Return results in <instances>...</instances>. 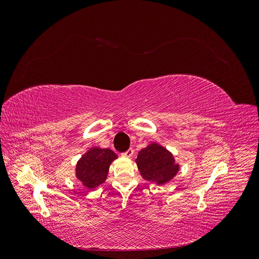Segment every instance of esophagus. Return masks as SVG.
<instances>
[{
  "instance_id": "obj_1",
  "label": "esophagus",
  "mask_w": 259,
  "mask_h": 259,
  "mask_svg": "<svg viewBox=\"0 0 259 259\" xmlns=\"http://www.w3.org/2000/svg\"><path fill=\"white\" fill-rule=\"evenodd\" d=\"M133 154H134V149H133V148L127 149L126 151L122 153V155H123V156H126V158H131V156H132Z\"/></svg>"
}]
</instances>
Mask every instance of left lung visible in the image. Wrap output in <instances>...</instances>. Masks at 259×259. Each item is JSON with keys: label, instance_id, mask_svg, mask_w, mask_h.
<instances>
[{"label": "left lung", "instance_id": "1", "mask_svg": "<svg viewBox=\"0 0 259 259\" xmlns=\"http://www.w3.org/2000/svg\"><path fill=\"white\" fill-rule=\"evenodd\" d=\"M136 162L142 176L148 182L158 185L168 182L178 170V165L175 164L171 153L155 144L142 149Z\"/></svg>", "mask_w": 259, "mask_h": 259}]
</instances>
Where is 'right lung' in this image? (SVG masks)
I'll use <instances>...</instances> for the list:
<instances>
[{
	"label": "right lung",
	"instance_id": "obj_1",
	"mask_svg": "<svg viewBox=\"0 0 259 259\" xmlns=\"http://www.w3.org/2000/svg\"><path fill=\"white\" fill-rule=\"evenodd\" d=\"M114 159L116 154L110 149L93 148L77 162L76 177L89 189L96 188L106 180L109 165Z\"/></svg>",
	"mask_w": 259,
	"mask_h": 259
}]
</instances>
